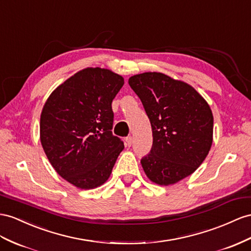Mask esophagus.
<instances>
[{
  "label": "esophagus",
  "mask_w": 251,
  "mask_h": 251,
  "mask_svg": "<svg viewBox=\"0 0 251 251\" xmlns=\"http://www.w3.org/2000/svg\"><path fill=\"white\" fill-rule=\"evenodd\" d=\"M125 141H126V145H127L128 147H130V146L132 145V142H133V138H132L131 136H129V137H127V138L125 139Z\"/></svg>",
  "instance_id": "1"
}]
</instances>
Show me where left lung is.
<instances>
[{"label": "left lung", "instance_id": "left-lung-1", "mask_svg": "<svg viewBox=\"0 0 251 251\" xmlns=\"http://www.w3.org/2000/svg\"><path fill=\"white\" fill-rule=\"evenodd\" d=\"M128 83L151 125V150L141 160L146 176L169 185L193 174L213 141V114L208 102L189 83L162 73L133 75Z\"/></svg>", "mask_w": 251, "mask_h": 251}]
</instances>
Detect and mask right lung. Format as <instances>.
Instances as JSON below:
<instances>
[{"mask_svg":"<svg viewBox=\"0 0 251 251\" xmlns=\"http://www.w3.org/2000/svg\"><path fill=\"white\" fill-rule=\"evenodd\" d=\"M124 78L87 68L49 96L40 117V141L55 171L76 188H98L110 177L124 143L112 134V100Z\"/></svg>","mask_w":251,"mask_h":251,"instance_id":"1","label":"right lung"}]
</instances>
